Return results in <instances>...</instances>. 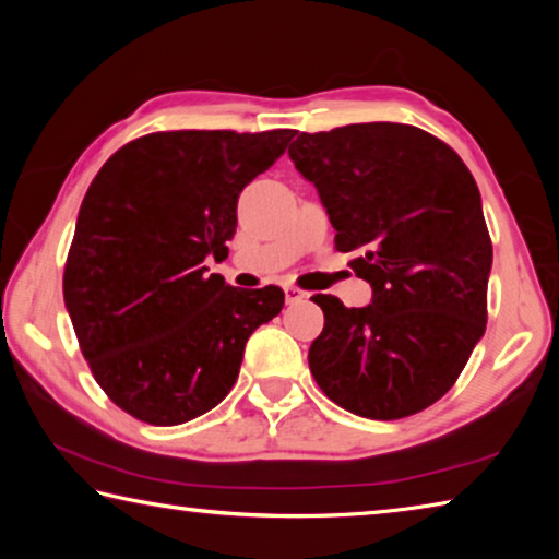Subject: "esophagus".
<instances>
[{"label": "esophagus", "mask_w": 559, "mask_h": 559, "mask_svg": "<svg viewBox=\"0 0 559 559\" xmlns=\"http://www.w3.org/2000/svg\"><path fill=\"white\" fill-rule=\"evenodd\" d=\"M302 298H308L306 290H300L296 286H286V302H298Z\"/></svg>", "instance_id": "esophagus-1"}]
</instances>
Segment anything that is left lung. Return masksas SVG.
I'll list each match as a JSON object with an SVG mask.
<instances>
[{
	"mask_svg": "<svg viewBox=\"0 0 559 559\" xmlns=\"http://www.w3.org/2000/svg\"><path fill=\"white\" fill-rule=\"evenodd\" d=\"M288 155L372 286L362 308L313 296L325 316L308 353L318 386L367 419L427 409L486 333L493 246L476 179L447 143L402 122L300 132Z\"/></svg>",
	"mask_w": 559,
	"mask_h": 559,
	"instance_id": "8db88e82",
	"label": "left lung"
}]
</instances>
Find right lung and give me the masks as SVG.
<instances>
[{
	"instance_id": "1",
	"label": "right lung",
	"mask_w": 559,
	"mask_h": 559,
	"mask_svg": "<svg viewBox=\"0 0 559 559\" xmlns=\"http://www.w3.org/2000/svg\"><path fill=\"white\" fill-rule=\"evenodd\" d=\"M296 130L153 132L120 147L83 197L63 300L100 390L153 427L214 409L239 377L246 340L283 290L234 288L222 259L236 202Z\"/></svg>"
}]
</instances>
